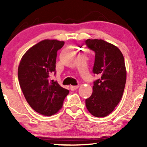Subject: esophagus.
Here are the masks:
<instances>
[{
  "instance_id": "1",
  "label": "esophagus",
  "mask_w": 147,
  "mask_h": 147,
  "mask_svg": "<svg viewBox=\"0 0 147 147\" xmlns=\"http://www.w3.org/2000/svg\"><path fill=\"white\" fill-rule=\"evenodd\" d=\"M70 90H71L72 91H74L78 88L79 86H70Z\"/></svg>"
}]
</instances>
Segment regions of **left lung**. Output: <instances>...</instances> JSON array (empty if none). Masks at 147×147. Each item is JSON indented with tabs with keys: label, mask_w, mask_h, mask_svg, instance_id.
Wrapping results in <instances>:
<instances>
[{
	"label": "left lung",
	"mask_w": 147,
	"mask_h": 147,
	"mask_svg": "<svg viewBox=\"0 0 147 147\" xmlns=\"http://www.w3.org/2000/svg\"><path fill=\"white\" fill-rule=\"evenodd\" d=\"M85 43L95 52L92 72L100 77L93 82L92 93L86 99V106L93 116L104 117L122 99L126 80L124 59L119 48L104 40L87 39Z\"/></svg>",
	"instance_id": "left-lung-1"
}]
</instances>
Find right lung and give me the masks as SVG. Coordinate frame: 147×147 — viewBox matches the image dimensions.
<instances>
[{"instance_id":"add662e5","label":"right lung","mask_w":147,"mask_h":147,"mask_svg":"<svg viewBox=\"0 0 147 147\" xmlns=\"http://www.w3.org/2000/svg\"><path fill=\"white\" fill-rule=\"evenodd\" d=\"M63 45L57 40L40 41L25 52L18 65V82L25 99L32 109L45 116L58 112L69 93L50 79L51 74H56L57 52Z\"/></svg>"}]
</instances>
